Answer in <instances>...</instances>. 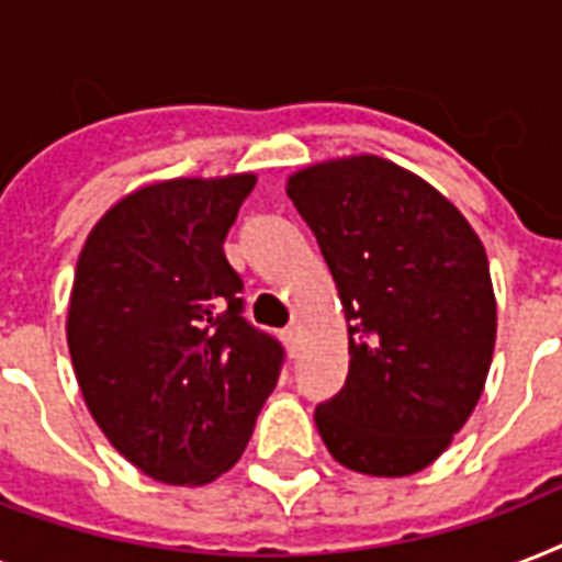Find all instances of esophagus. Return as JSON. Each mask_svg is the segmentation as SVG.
Returning a JSON list of instances; mask_svg holds the SVG:
<instances>
[{
	"instance_id": "obj_1",
	"label": "esophagus",
	"mask_w": 562,
	"mask_h": 562,
	"mask_svg": "<svg viewBox=\"0 0 562 562\" xmlns=\"http://www.w3.org/2000/svg\"><path fill=\"white\" fill-rule=\"evenodd\" d=\"M282 344L289 347L291 356L297 352V329H294V326H289V329H282Z\"/></svg>"
}]
</instances>
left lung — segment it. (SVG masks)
<instances>
[{
  "instance_id": "8db88e82",
  "label": "left lung",
  "mask_w": 562,
  "mask_h": 562,
  "mask_svg": "<svg viewBox=\"0 0 562 562\" xmlns=\"http://www.w3.org/2000/svg\"><path fill=\"white\" fill-rule=\"evenodd\" d=\"M338 285L350 375L315 411L335 461L375 479L426 470L479 405L496 347L487 250L461 210L375 154L285 183Z\"/></svg>"
}]
</instances>
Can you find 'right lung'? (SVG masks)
Returning a JSON list of instances; mask_svg holds the SVG:
<instances>
[{
    "label": "right lung",
    "mask_w": 562,
    "mask_h": 562,
    "mask_svg": "<svg viewBox=\"0 0 562 562\" xmlns=\"http://www.w3.org/2000/svg\"><path fill=\"white\" fill-rule=\"evenodd\" d=\"M256 175L134 189L83 241L66 341L92 419L148 479L201 487L241 458L282 347L241 317L224 238Z\"/></svg>",
    "instance_id": "add662e5"
}]
</instances>
